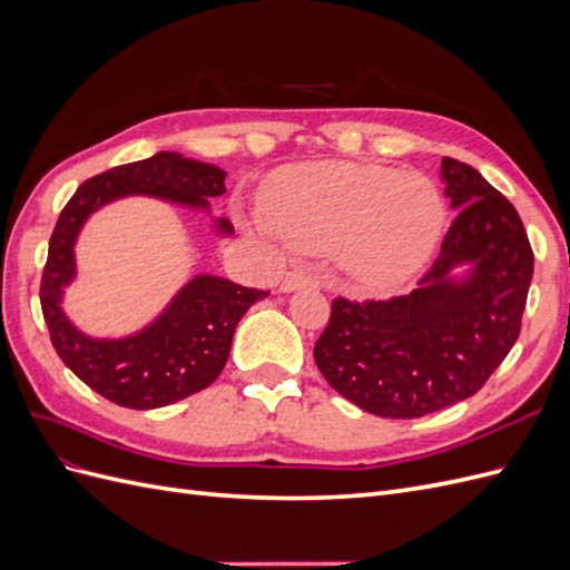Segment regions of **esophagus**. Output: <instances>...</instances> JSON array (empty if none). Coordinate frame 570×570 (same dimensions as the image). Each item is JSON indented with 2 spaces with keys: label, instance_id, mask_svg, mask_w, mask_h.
I'll use <instances>...</instances> for the list:
<instances>
[{
  "label": "esophagus",
  "instance_id": "obj_1",
  "mask_svg": "<svg viewBox=\"0 0 570 570\" xmlns=\"http://www.w3.org/2000/svg\"><path fill=\"white\" fill-rule=\"evenodd\" d=\"M318 275L308 268H295L285 275V281L281 283L283 292H295L302 287H318Z\"/></svg>",
  "mask_w": 570,
  "mask_h": 570
}]
</instances>
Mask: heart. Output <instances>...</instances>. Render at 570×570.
Returning a JSON list of instances; mask_svg holds the SVG:
<instances>
[{"instance_id": "b5f03b06", "label": "heart", "mask_w": 570, "mask_h": 570, "mask_svg": "<svg viewBox=\"0 0 570 570\" xmlns=\"http://www.w3.org/2000/svg\"><path fill=\"white\" fill-rule=\"evenodd\" d=\"M264 230L302 252L335 249L361 287L383 289L419 273L446 218L440 187L381 164L308 161L275 170L262 187Z\"/></svg>"}]
</instances>
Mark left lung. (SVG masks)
Returning <instances> with one entry per match:
<instances>
[{
	"label": "left lung",
	"mask_w": 570,
	"mask_h": 570,
	"mask_svg": "<svg viewBox=\"0 0 570 570\" xmlns=\"http://www.w3.org/2000/svg\"><path fill=\"white\" fill-rule=\"evenodd\" d=\"M459 212L409 295L333 299L314 358L344 400L381 419H419L469 400L521 335L532 247L513 204L478 170L442 159ZM472 266L454 282L456 265Z\"/></svg>",
	"instance_id": "1"
}]
</instances>
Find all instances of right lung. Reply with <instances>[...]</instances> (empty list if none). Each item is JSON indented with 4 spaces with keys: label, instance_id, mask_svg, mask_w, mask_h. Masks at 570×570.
I'll return each mask as SVG.
<instances>
[{
    "label": "right lung",
    "instance_id": "obj_1",
    "mask_svg": "<svg viewBox=\"0 0 570 570\" xmlns=\"http://www.w3.org/2000/svg\"><path fill=\"white\" fill-rule=\"evenodd\" d=\"M223 193L226 174L220 168L176 151H159L85 180L59 214L40 283L42 316L59 358L109 402L159 409L209 387L226 366L239 318L268 292L216 275H197L145 331L124 340H92L76 331L61 312L63 287L76 275L73 245L82 223L101 204L126 195H151L209 209L206 199ZM216 228L230 235L233 223L218 218Z\"/></svg>",
    "mask_w": 570,
    "mask_h": 570
}]
</instances>
